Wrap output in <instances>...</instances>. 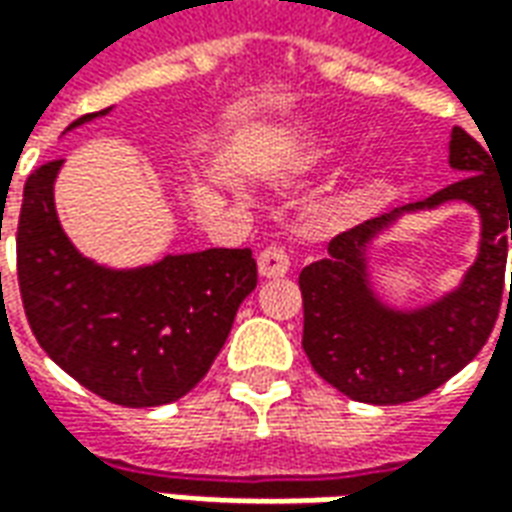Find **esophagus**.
I'll return each instance as SVG.
<instances>
[{"mask_svg": "<svg viewBox=\"0 0 512 512\" xmlns=\"http://www.w3.org/2000/svg\"><path fill=\"white\" fill-rule=\"evenodd\" d=\"M257 268H260V274L268 279L285 277L290 271L288 252H285L282 246H266V249L260 252V257H257Z\"/></svg>", "mask_w": 512, "mask_h": 512, "instance_id": "obj_1", "label": "esophagus"}]
</instances>
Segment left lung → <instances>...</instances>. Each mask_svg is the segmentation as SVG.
Masks as SVG:
<instances>
[{
	"label": "left lung",
	"instance_id": "8db88e82",
	"mask_svg": "<svg viewBox=\"0 0 512 512\" xmlns=\"http://www.w3.org/2000/svg\"><path fill=\"white\" fill-rule=\"evenodd\" d=\"M450 167L463 178L436 191L430 208L447 200L472 202L483 219V244L472 271L428 310H384L365 279V244L395 219V211L356 224L329 241V257L299 274L304 301V354L315 373L359 403L397 406L430 395L480 354L499 318L505 293L507 241H512V183L496 175L491 156L463 128H452Z\"/></svg>",
	"mask_w": 512,
	"mask_h": 512
}]
</instances>
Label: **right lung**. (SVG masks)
I'll return each mask as SVG.
<instances>
[{
    "instance_id": "add662e5",
    "label": "right lung",
    "mask_w": 512,
    "mask_h": 512,
    "mask_svg": "<svg viewBox=\"0 0 512 512\" xmlns=\"http://www.w3.org/2000/svg\"><path fill=\"white\" fill-rule=\"evenodd\" d=\"M60 164L29 172L18 213L16 271L29 329L68 376L109 403H172L211 370L255 290L252 249H205L139 271L93 266L57 222L51 191Z\"/></svg>"
}]
</instances>
